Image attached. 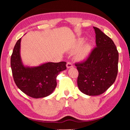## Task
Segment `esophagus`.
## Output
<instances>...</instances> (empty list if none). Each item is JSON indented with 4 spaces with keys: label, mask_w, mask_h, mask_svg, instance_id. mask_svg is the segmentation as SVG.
I'll list each match as a JSON object with an SVG mask.
<instances>
[{
    "label": "esophagus",
    "mask_w": 130,
    "mask_h": 130,
    "mask_svg": "<svg viewBox=\"0 0 130 130\" xmlns=\"http://www.w3.org/2000/svg\"><path fill=\"white\" fill-rule=\"evenodd\" d=\"M73 67V64L71 62H67V68H71V67Z\"/></svg>",
    "instance_id": "obj_1"
}]
</instances>
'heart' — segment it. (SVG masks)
I'll list each match as a JSON object with an SVG mask.
<instances>
[{"mask_svg": "<svg viewBox=\"0 0 130 130\" xmlns=\"http://www.w3.org/2000/svg\"><path fill=\"white\" fill-rule=\"evenodd\" d=\"M82 41H78L77 44L76 45V48L80 47L82 44ZM90 50V47L88 44H86L84 46H82L80 49L77 51L76 54V57L78 59H84L88 56Z\"/></svg>", "mask_w": 130, "mask_h": 130, "instance_id": "b5f03b06", "label": "heart"}]
</instances>
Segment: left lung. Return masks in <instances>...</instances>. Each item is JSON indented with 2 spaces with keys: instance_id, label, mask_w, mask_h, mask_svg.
I'll return each instance as SVG.
<instances>
[{
  "instance_id": "8db88e82",
  "label": "left lung",
  "mask_w": 130,
  "mask_h": 130,
  "mask_svg": "<svg viewBox=\"0 0 130 130\" xmlns=\"http://www.w3.org/2000/svg\"><path fill=\"white\" fill-rule=\"evenodd\" d=\"M96 46L86 60L76 63L78 72L77 86L80 91L88 95L104 93L115 82L118 70L119 54L113 41L98 27Z\"/></svg>"
}]
</instances>
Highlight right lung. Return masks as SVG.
<instances>
[{
	"label": "right lung",
	"mask_w": 130,
	"mask_h": 130,
	"mask_svg": "<svg viewBox=\"0 0 130 130\" xmlns=\"http://www.w3.org/2000/svg\"><path fill=\"white\" fill-rule=\"evenodd\" d=\"M21 38L15 43L11 57V67L13 80L18 88L34 98L49 95L55 89L56 77L66 69V62H48L35 67H25L20 56Z\"/></svg>",
	"instance_id": "obj_1"
}]
</instances>
